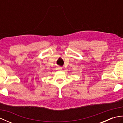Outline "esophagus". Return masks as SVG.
Segmentation results:
<instances>
[{
  "instance_id": "34e87169",
  "label": "esophagus",
  "mask_w": 123,
  "mask_h": 123,
  "mask_svg": "<svg viewBox=\"0 0 123 123\" xmlns=\"http://www.w3.org/2000/svg\"><path fill=\"white\" fill-rule=\"evenodd\" d=\"M57 70H60V71H61V70H62V68H60V67H58L57 68Z\"/></svg>"
}]
</instances>
